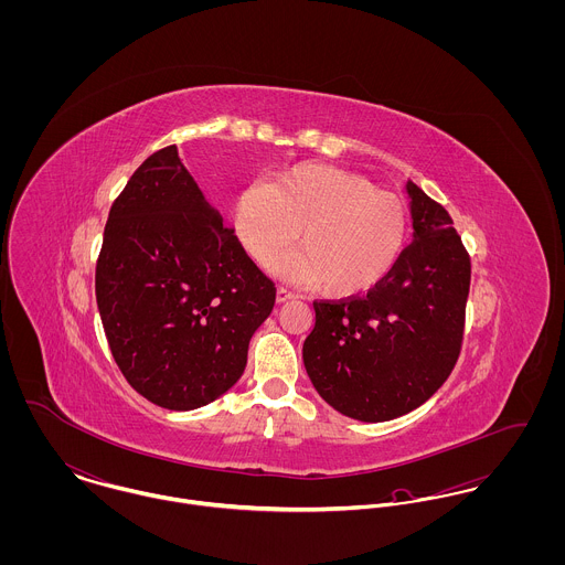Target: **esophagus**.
Here are the masks:
<instances>
[{
    "instance_id": "esophagus-1",
    "label": "esophagus",
    "mask_w": 565,
    "mask_h": 565,
    "mask_svg": "<svg viewBox=\"0 0 565 565\" xmlns=\"http://www.w3.org/2000/svg\"><path fill=\"white\" fill-rule=\"evenodd\" d=\"M289 300H296V294L287 291L285 287H278V289H276V302L282 305V302H289Z\"/></svg>"
}]
</instances>
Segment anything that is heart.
I'll return each mask as SVG.
<instances>
[{
    "mask_svg": "<svg viewBox=\"0 0 565 565\" xmlns=\"http://www.w3.org/2000/svg\"><path fill=\"white\" fill-rule=\"evenodd\" d=\"M301 235H297V231ZM235 233L247 256L267 263L298 237L302 247L274 263L323 296L374 291L403 256L408 215L403 200L354 171L302 162L271 184L249 182L235 202Z\"/></svg>",
    "mask_w": 565,
    "mask_h": 565,
    "instance_id": "heart-1",
    "label": "heart"
}]
</instances>
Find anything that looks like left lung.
Segmentation results:
<instances>
[{
	"instance_id": "1",
	"label": "left lung",
	"mask_w": 565,
	"mask_h": 565,
	"mask_svg": "<svg viewBox=\"0 0 565 565\" xmlns=\"http://www.w3.org/2000/svg\"><path fill=\"white\" fill-rule=\"evenodd\" d=\"M413 242L374 291L313 302L307 374L326 403L387 422L426 403L450 376L463 341L470 256L448 211L406 182Z\"/></svg>"
}]
</instances>
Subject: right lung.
Returning <instances> with one entry per match:
<instances>
[{
    "instance_id": "1",
    "label": "right lung",
    "mask_w": 565,
    "mask_h": 565,
    "mask_svg": "<svg viewBox=\"0 0 565 565\" xmlns=\"http://www.w3.org/2000/svg\"><path fill=\"white\" fill-rule=\"evenodd\" d=\"M95 298L126 381L150 403L191 411L242 379L276 287L169 146L110 206Z\"/></svg>"
}]
</instances>
